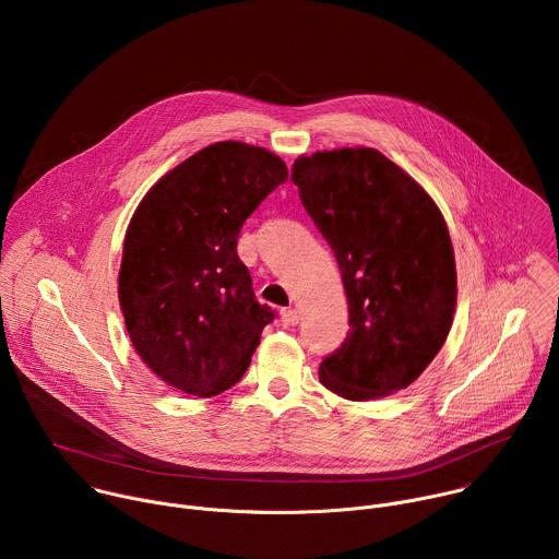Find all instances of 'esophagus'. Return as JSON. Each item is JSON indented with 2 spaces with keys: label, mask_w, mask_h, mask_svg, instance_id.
Masks as SVG:
<instances>
[{
  "label": "esophagus",
  "mask_w": 559,
  "mask_h": 559,
  "mask_svg": "<svg viewBox=\"0 0 559 559\" xmlns=\"http://www.w3.org/2000/svg\"><path fill=\"white\" fill-rule=\"evenodd\" d=\"M281 323L283 325H296L298 323V311L296 309H292V307H287V309H281Z\"/></svg>",
  "instance_id": "esophagus-1"
}]
</instances>
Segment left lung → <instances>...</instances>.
<instances>
[{
  "instance_id": "8db88e82",
  "label": "left lung",
  "mask_w": 559,
  "mask_h": 559,
  "mask_svg": "<svg viewBox=\"0 0 559 559\" xmlns=\"http://www.w3.org/2000/svg\"><path fill=\"white\" fill-rule=\"evenodd\" d=\"M292 183L334 250L349 305V334L321 362V382L358 403L407 389L442 349L455 311L440 207L373 147L302 154Z\"/></svg>"
}]
</instances>
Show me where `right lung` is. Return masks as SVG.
Returning a JSON list of instances; mask_svg holds the SVG:
<instances>
[{
	"instance_id": "1",
	"label": "right lung",
	"mask_w": 559,
	"mask_h": 559,
	"mask_svg": "<svg viewBox=\"0 0 559 559\" xmlns=\"http://www.w3.org/2000/svg\"><path fill=\"white\" fill-rule=\"evenodd\" d=\"M285 179L274 152L218 141L158 179L134 210L119 305L136 354L166 384L210 397L250 367L274 311L254 298L236 243Z\"/></svg>"
}]
</instances>
